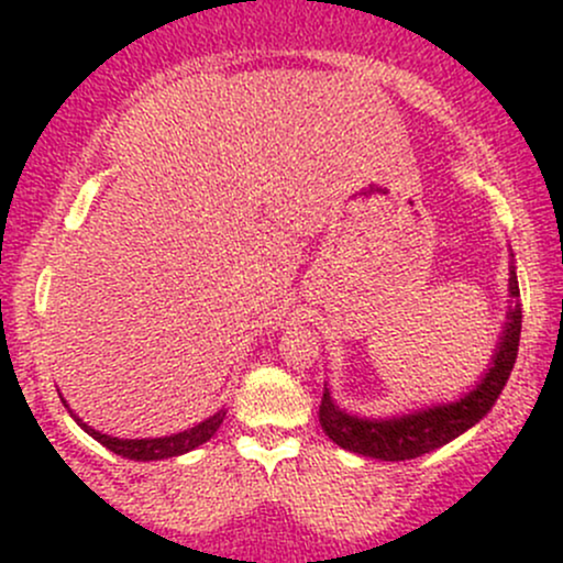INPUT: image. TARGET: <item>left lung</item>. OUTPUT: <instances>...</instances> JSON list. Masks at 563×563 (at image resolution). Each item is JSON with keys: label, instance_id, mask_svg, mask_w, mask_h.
Here are the masks:
<instances>
[{"label": "left lung", "instance_id": "obj_1", "mask_svg": "<svg viewBox=\"0 0 563 563\" xmlns=\"http://www.w3.org/2000/svg\"><path fill=\"white\" fill-rule=\"evenodd\" d=\"M510 290V307L506 314V331L500 335V344L495 349V357L489 371L471 389L466 397L457 402L434 405L426 410L407 412L399 418H357L335 407L331 391L325 389L320 402V426L328 437L333 439L339 448L349 452H357L365 457H378V461H412L426 452L442 448L468 431L471 426L479 423L493 405L500 397L503 386L514 371L516 352H519V335H521V301H519V280H516V269L510 264L508 277Z\"/></svg>", "mask_w": 563, "mask_h": 563}]
</instances>
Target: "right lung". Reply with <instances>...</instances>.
<instances>
[{"label":"right lung","instance_id":"obj_1","mask_svg":"<svg viewBox=\"0 0 563 563\" xmlns=\"http://www.w3.org/2000/svg\"><path fill=\"white\" fill-rule=\"evenodd\" d=\"M63 405H66V399H63ZM68 412H70V418H74V421L79 423L89 437L97 439V442L102 444V448H108L121 457H129V461H164V457L185 455V452L196 450L203 442H209V439L217 434V429L224 421V410H219L211 418H206V421L192 426V429L179 431V434L156 437V439H119V437H108V434H100V431H95L92 426L84 423L81 418L70 410V407H68Z\"/></svg>","mask_w":563,"mask_h":563}]
</instances>
